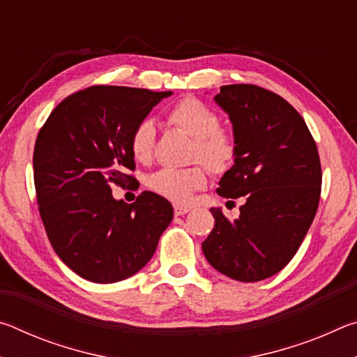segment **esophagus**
<instances>
[{
  "label": "esophagus",
  "mask_w": 357,
  "mask_h": 357,
  "mask_svg": "<svg viewBox=\"0 0 357 357\" xmlns=\"http://www.w3.org/2000/svg\"><path fill=\"white\" fill-rule=\"evenodd\" d=\"M190 211L189 206H181V204H174V215H184Z\"/></svg>",
  "instance_id": "34e87169"
}]
</instances>
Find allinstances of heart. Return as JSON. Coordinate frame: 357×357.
I'll return each instance as SVG.
<instances>
[{
	"label": "heart",
	"instance_id": "obj_1",
	"mask_svg": "<svg viewBox=\"0 0 357 357\" xmlns=\"http://www.w3.org/2000/svg\"><path fill=\"white\" fill-rule=\"evenodd\" d=\"M167 121L174 128L193 138L190 159L203 162L213 173H225L231 168L238 155L234 137L220 129L217 113L195 98H185L172 107ZM155 129L153 121L143 119L132 130L129 148L138 162L149 160L153 154ZM208 174L200 164L172 168L164 167L148 179L149 189L174 203L190 202L193 193L206 185Z\"/></svg>",
	"mask_w": 357,
	"mask_h": 357
}]
</instances>
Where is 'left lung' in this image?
Masks as SVG:
<instances>
[{
  "mask_svg": "<svg viewBox=\"0 0 357 357\" xmlns=\"http://www.w3.org/2000/svg\"><path fill=\"white\" fill-rule=\"evenodd\" d=\"M214 100L228 113L238 144L217 193L245 203L233 222L211 208L215 223L202 249L229 279L258 282L291 261L315 219L321 193L317 143L285 99L257 84H227Z\"/></svg>",
  "mask_w": 357,
  "mask_h": 357,
  "instance_id": "obj_1",
  "label": "left lung"
}]
</instances>
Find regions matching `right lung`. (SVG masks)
Returning a JSON list of instances; mask_svg holds the SVG:
<instances>
[{
  "mask_svg": "<svg viewBox=\"0 0 357 357\" xmlns=\"http://www.w3.org/2000/svg\"><path fill=\"white\" fill-rule=\"evenodd\" d=\"M172 91L89 86L70 94L36 138L34 185L53 250L83 279L113 283L138 273L173 219L154 192L114 200L112 184L135 183L129 140L135 126Z\"/></svg>",
  "mask_w": 357,
  "mask_h": 357,
  "instance_id": "1",
  "label": "right lung"
}]
</instances>
